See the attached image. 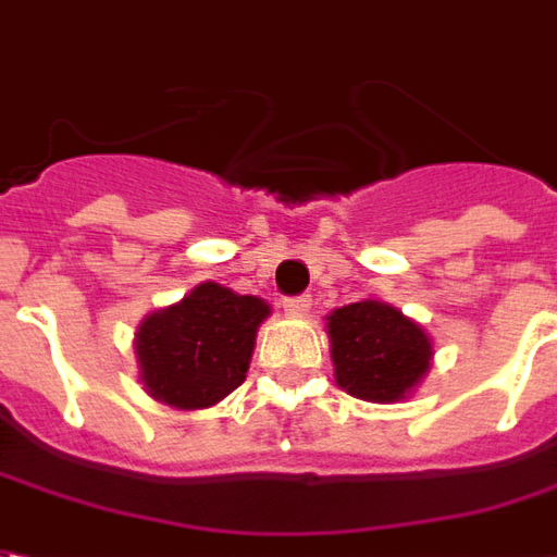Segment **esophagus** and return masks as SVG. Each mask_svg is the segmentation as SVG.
<instances>
[{"label": "esophagus", "mask_w": 557, "mask_h": 557, "mask_svg": "<svg viewBox=\"0 0 557 557\" xmlns=\"http://www.w3.org/2000/svg\"><path fill=\"white\" fill-rule=\"evenodd\" d=\"M308 308H311V296L308 294L287 296V299H284V311H287V314H306Z\"/></svg>", "instance_id": "1"}]
</instances>
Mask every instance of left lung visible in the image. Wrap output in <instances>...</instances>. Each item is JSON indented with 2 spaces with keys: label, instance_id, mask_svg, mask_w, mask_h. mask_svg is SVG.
Returning a JSON list of instances; mask_svg holds the SVG:
<instances>
[{
  "label": "left lung",
  "instance_id": "1",
  "mask_svg": "<svg viewBox=\"0 0 557 557\" xmlns=\"http://www.w3.org/2000/svg\"><path fill=\"white\" fill-rule=\"evenodd\" d=\"M326 320L335 380L352 397L395 404L428 373L430 338L397 308L364 299Z\"/></svg>",
  "mask_w": 557,
  "mask_h": 557
}]
</instances>
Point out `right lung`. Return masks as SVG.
<instances>
[{"instance_id": "add662e5", "label": "right lung", "mask_w": 557, "mask_h": 557, "mask_svg": "<svg viewBox=\"0 0 557 557\" xmlns=\"http://www.w3.org/2000/svg\"><path fill=\"white\" fill-rule=\"evenodd\" d=\"M267 314L270 306L258 296L198 284L136 332L141 383L169 407H213L246 380L255 332Z\"/></svg>"}]
</instances>
